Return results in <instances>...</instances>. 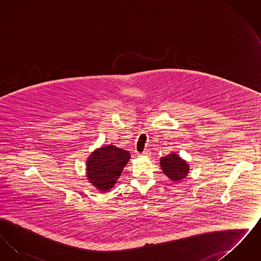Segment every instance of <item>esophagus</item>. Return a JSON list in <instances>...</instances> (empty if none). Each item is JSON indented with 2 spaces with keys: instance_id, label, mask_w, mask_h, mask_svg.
Wrapping results in <instances>:
<instances>
[{
  "instance_id": "34e87169",
  "label": "esophagus",
  "mask_w": 261,
  "mask_h": 261,
  "mask_svg": "<svg viewBox=\"0 0 261 261\" xmlns=\"http://www.w3.org/2000/svg\"><path fill=\"white\" fill-rule=\"evenodd\" d=\"M139 154H141V155H149L150 154V151H149V149H146V150H144L143 152H141V153H139Z\"/></svg>"
}]
</instances>
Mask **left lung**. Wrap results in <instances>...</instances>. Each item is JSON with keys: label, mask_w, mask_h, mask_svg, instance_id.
I'll list each match as a JSON object with an SVG mask.
<instances>
[{"label": "left lung", "mask_w": 261, "mask_h": 261, "mask_svg": "<svg viewBox=\"0 0 261 261\" xmlns=\"http://www.w3.org/2000/svg\"><path fill=\"white\" fill-rule=\"evenodd\" d=\"M161 166L163 172L172 181H180L184 179L189 172V166L185 161L173 152L162 158Z\"/></svg>", "instance_id": "obj_1"}]
</instances>
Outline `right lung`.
I'll list each match as a JSON object with an SVG mask.
<instances>
[{
    "label": "right lung",
    "instance_id": "1",
    "mask_svg": "<svg viewBox=\"0 0 261 261\" xmlns=\"http://www.w3.org/2000/svg\"><path fill=\"white\" fill-rule=\"evenodd\" d=\"M129 160L130 153L115 146L97 149L88 160V179L99 191H108L116 183Z\"/></svg>",
    "mask_w": 261,
    "mask_h": 261
}]
</instances>
